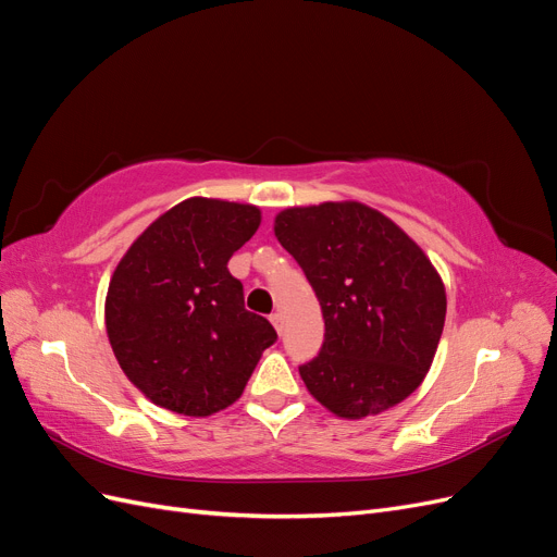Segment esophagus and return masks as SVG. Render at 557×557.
<instances>
[{"instance_id":"esophagus-1","label":"esophagus","mask_w":557,"mask_h":557,"mask_svg":"<svg viewBox=\"0 0 557 557\" xmlns=\"http://www.w3.org/2000/svg\"><path fill=\"white\" fill-rule=\"evenodd\" d=\"M269 320H272V325H274V327H276V332L281 334V332H283V313H281V311H276V313L269 315Z\"/></svg>"}]
</instances>
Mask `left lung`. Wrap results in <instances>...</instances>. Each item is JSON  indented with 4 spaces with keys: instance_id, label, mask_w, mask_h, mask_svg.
<instances>
[{
    "instance_id": "1",
    "label": "left lung",
    "mask_w": 557,
    "mask_h": 557,
    "mask_svg": "<svg viewBox=\"0 0 557 557\" xmlns=\"http://www.w3.org/2000/svg\"><path fill=\"white\" fill-rule=\"evenodd\" d=\"M274 232L309 278L325 342L299 367L309 393L358 420L395 407L423 383L446 320V290L420 246L360 201L276 215Z\"/></svg>"
}]
</instances>
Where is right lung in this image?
<instances>
[{"instance_id": "obj_1", "label": "right lung", "mask_w": 557, "mask_h": 557, "mask_svg": "<svg viewBox=\"0 0 557 557\" xmlns=\"http://www.w3.org/2000/svg\"><path fill=\"white\" fill-rule=\"evenodd\" d=\"M258 227V207L190 197L117 262L107 334L125 376L158 407L195 418L230 407L276 342L272 323L246 311L244 285L227 269Z\"/></svg>"}]
</instances>
